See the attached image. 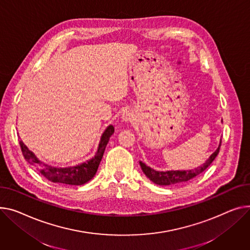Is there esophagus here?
I'll list each match as a JSON object with an SVG mask.
<instances>
[{
    "label": "esophagus",
    "mask_w": 250,
    "mask_h": 250,
    "mask_svg": "<svg viewBox=\"0 0 250 250\" xmlns=\"http://www.w3.org/2000/svg\"><path fill=\"white\" fill-rule=\"evenodd\" d=\"M131 118H132V116H131V114L128 111H125V112L123 113V121L127 122V121H130Z\"/></svg>",
    "instance_id": "1"
}]
</instances>
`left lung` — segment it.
<instances>
[{"label":"left lung","mask_w":250,"mask_h":250,"mask_svg":"<svg viewBox=\"0 0 250 250\" xmlns=\"http://www.w3.org/2000/svg\"><path fill=\"white\" fill-rule=\"evenodd\" d=\"M220 146H221V141H220V144H219V146L217 147V149H216V151L209 157V159L203 164V166H201V167H198L197 169H194V170L160 172V171H156L152 168H149L148 166H146L145 163H143L141 161H140V165H141V168H142L143 172L145 173V175L152 182H154L155 184L161 185V186L179 184V183L187 182V181L195 178L199 174L204 172L211 165V163L214 161V159L217 157V155L219 153V149H220Z\"/></svg>","instance_id":"obj_1"}]
</instances>
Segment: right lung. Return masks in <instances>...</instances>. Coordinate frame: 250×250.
I'll list each match as a JSON object with an SVG mask.
<instances>
[{
	"label": "right lung",
	"mask_w": 250,
	"mask_h": 250,
	"mask_svg": "<svg viewBox=\"0 0 250 250\" xmlns=\"http://www.w3.org/2000/svg\"><path fill=\"white\" fill-rule=\"evenodd\" d=\"M113 132L114 127L112 125H108L101 138V142H99L95 156L85 163L68 168H55L52 167V166L43 164L41 161L38 160L34 153L30 151L21 140L20 146L26 161L32 166H34L40 172V174L43 175L47 180L53 183H60V184L78 186L85 184V183H87L94 177L98 169V166L101 164V161L104 157L106 145Z\"/></svg>",
	"instance_id": "1"
}]
</instances>
